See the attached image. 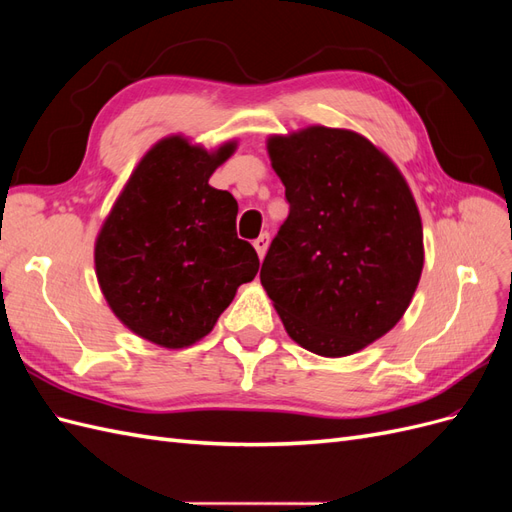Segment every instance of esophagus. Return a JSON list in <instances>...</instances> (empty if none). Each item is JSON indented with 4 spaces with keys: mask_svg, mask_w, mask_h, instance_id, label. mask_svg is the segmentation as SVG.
Instances as JSON below:
<instances>
[{
    "mask_svg": "<svg viewBox=\"0 0 512 512\" xmlns=\"http://www.w3.org/2000/svg\"><path fill=\"white\" fill-rule=\"evenodd\" d=\"M254 247L258 252V258H262L267 254V247H269V232H262V235L254 241Z\"/></svg>",
    "mask_w": 512,
    "mask_h": 512,
    "instance_id": "34e87169",
    "label": "esophagus"
}]
</instances>
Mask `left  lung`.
I'll return each instance as SVG.
<instances>
[{"mask_svg":"<svg viewBox=\"0 0 512 512\" xmlns=\"http://www.w3.org/2000/svg\"><path fill=\"white\" fill-rule=\"evenodd\" d=\"M290 205L260 282L294 342L346 356L389 333L423 271V226L397 166L350 130L271 136Z\"/></svg>","mask_w":512,"mask_h":512,"instance_id":"obj_1","label":"left lung"}]
</instances>
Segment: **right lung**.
I'll return each instance as SVG.
<instances>
[{
  "instance_id": "add662e5",
  "label": "right lung",
  "mask_w": 512,
  "mask_h": 512,
  "mask_svg": "<svg viewBox=\"0 0 512 512\" xmlns=\"http://www.w3.org/2000/svg\"><path fill=\"white\" fill-rule=\"evenodd\" d=\"M235 151L170 136L136 166L96 241V273L115 316L164 348L205 337L258 273L254 247L237 237L239 205L209 177Z\"/></svg>"
}]
</instances>
